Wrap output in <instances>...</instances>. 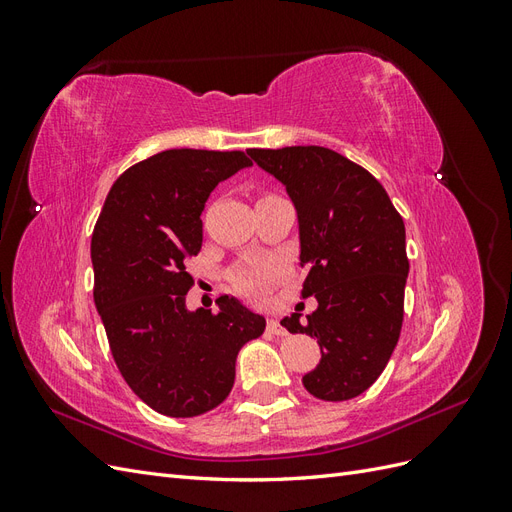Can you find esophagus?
Returning a JSON list of instances; mask_svg holds the SVG:
<instances>
[{
  "instance_id": "obj_1",
  "label": "esophagus",
  "mask_w": 512,
  "mask_h": 512,
  "mask_svg": "<svg viewBox=\"0 0 512 512\" xmlns=\"http://www.w3.org/2000/svg\"><path fill=\"white\" fill-rule=\"evenodd\" d=\"M267 329H269V333H273V335H286V329L282 327V322L277 320V318H269Z\"/></svg>"
}]
</instances>
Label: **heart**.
I'll return each instance as SVG.
<instances>
[{"mask_svg":"<svg viewBox=\"0 0 512 512\" xmlns=\"http://www.w3.org/2000/svg\"><path fill=\"white\" fill-rule=\"evenodd\" d=\"M275 275L277 267L271 265V262H252V265H247L235 273L232 284H235L237 290L250 294V297H256V294H260L271 284Z\"/></svg>","mask_w":512,"mask_h":512,"instance_id":"b5f03b06","label":"heart"}]
</instances>
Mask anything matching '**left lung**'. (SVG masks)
<instances>
[{
  "label": "left lung",
  "instance_id": "obj_1",
  "mask_svg": "<svg viewBox=\"0 0 512 512\" xmlns=\"http://www.w3.org/2000/svg\"><path fill=\"white\" fill-rule=\"evenodd\" d=\"M280 181L299 222L307 320H282L318 339L320 363L303 376L318 399L346 401L378 380L397 346L408 280L406 226L380 181L327 147L250 149Z\"/></svg>",
  "mask_w": 512,
  "mask_h": 512
}]
</instances>
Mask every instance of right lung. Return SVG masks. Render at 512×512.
I'll return each instance as SVG.
<instances>
[{"label":"right lung","mask_w":512,"mask_h":512,"mask_svg":"<svg viewBox=\"0 0 512 512\" xmlns=\"http://www.w3.org/2000/svg\"><path fill=\"white\" fill-rule=\"evenodd\" d=\"M247 166L241 151L156 153L113 183L91 237L94 301L113 359L134 395L164 416L220 406L239 350L265 331V318L228 294L218 314L185 305L200 213L215 185Z\"/></svg>","instance_id":"add662e5"}]
</instances>
